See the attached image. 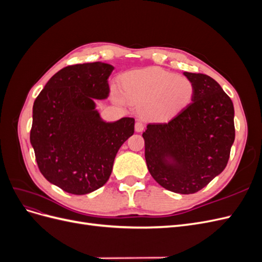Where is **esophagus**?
<instances>
[{"instance_id": "obj_1", "label": "esophagus", "mask_w": 262, "mask_h": 262, "mask_svg": "<svg viewBox=\"0 0 262 262\" xmlns=\"http://www.w3.org/2000/svg\"><path fill=\"white\" fill-rule=\"evenodd\" d=\"M143 129H144V123L142 121H137L136 122V131L141 132Z\"/></svg>"}]
</instances>
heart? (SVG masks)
<instances>
[{"instance_id": "b5f03b06", "label": "heart", "mask_w": 262, "mask_h": 262, "mask_svg": "<svg viewBox=\"0 0 262 262\" xmlns=\"http://www.w3.org/2000/svg\"><path fill=\"white\" fill-rule=\"evenodd\" d=\"M122 87L128 101L142 107L144 117L157 120L177 115L193 97V85L189 78L156 68L126 74ZM116 97L122 99L118 93Z\"/></svg>"}]
</instances>
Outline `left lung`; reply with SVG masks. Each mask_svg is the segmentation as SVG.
<instances>
[{
  "instance_id": "obj_1",
  "label": "left lung",
  "mask_w": 262,
  "mask_h": 262,
  "mask_svg": "<svg viewBox=\"0 0 262 262\" xmlns=\"http://www.w3.org/2000/svg\"><path fill=\"white\" fill-rule=\"evenodd\" d=\"M193 85L191 102L168 122L143 132L150 175L169 191L190 194L226 167L235 140L232 99L212 77L184 72Z\"/></svg>"
}]
</instances>
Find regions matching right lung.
<instances>
[{
	"label": "right lung",
	"mask_w": 262,
	"mask_h": 262,
	"mask_svg": "<svg viewBox=\"0 0 262 262\" xmlns=\"http://www.w3.org/2000/svg\"><path fill=\"white\" fill-rule=\"evenodd\" d=\"M108 63L69 66L55 73L33 107L30 143L43 177L63 191L86 194L104 186L119 148L134 133V119L105 122L94 99L109 94Z\"/></svg>",
	"instance_id": "1"
}]
</instances>
